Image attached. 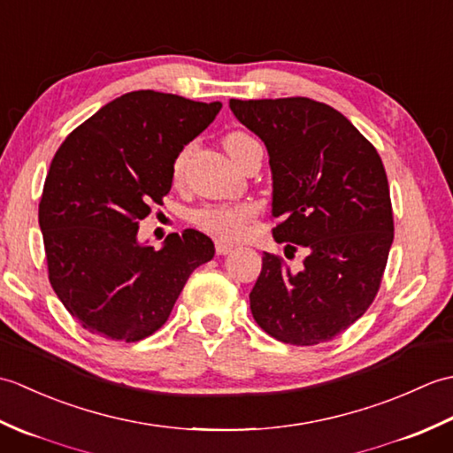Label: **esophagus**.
<instances>
[{
	"label": "esophagus",
	"mask_w": 453,
	"mask_h": 453,
	"mask_svg": "<svg viewBox=\"0 0 453 453\" xmlns=\"http://www.w3.org/2000/svg\"><path fill=\"white\" fill-rule=\"evenodd\" d=\"M234 249L232 242H226V239H216V253L218 255H227Z\"/></svg>",
	"instance_id": "34e87169"
}]
</instances>
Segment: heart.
<instances>
[{"instance_id":"heart-1","label":"heart","mask_w":453,"mask_h":453,"mask_svg":"<svg viewBox=\"0 0 453 453\" xmlns=\"http://www.w3.org/2000/svg\"><path fill=\"white\" fill-rule=\"evenodd\" d=\"M251 143H255V140L249 136V134L239 132V130L226 134V138H224V146H226L229 156H232V159L239 157V153L251 146ZM190 150H192L190 146L182 148L177 153L175 161H173V177L175 179H179L182 175V171H185ZM251 214H253V210L245 204L206 206V208L196 210L195 214H192V221H195L200 229H204V232H208L211 235L232 239V237H237L239 234H243L245 224L249 221V218H251Z\"/></svg>"}]
</instances>
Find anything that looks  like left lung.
<instances>
[{
	"mask_svg": "<svg viewBox=\"0 0 453 453\" xmlns=\"http://www.w3.org/2000/svg\"><path fill=\"white\" fill-rule=\"evenodd\" d=\"M229 109L271 157L274 242L307 251L300 273L265 253L249 294L255 321L286 344L333 341L372 305L388 265L393 210L380 153L313 99H232Z\"/></svg>",
	"mask_w": 453,
	"mask_h": 453,
	"instance_id": "left-lung-1",
	"label": "left lung"
}]
</instances>
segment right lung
<instances>
[{
  "label": "right lung",
  "mask_w": 453,
  "mask_h": 453,
  "mask_svg": "<svg viewBox=\"0 0 453 453\" xmlns=\"http://www.w3.org/2000/svg\"><path fill=\"white\" fill-rule=\"evenodd\" d=\"M221 103L132 91L104 104L58 148L38 224L48 278L73 319L109 341L136 342L169 319L214 243L196 229L156 251L138 242L140 219L171 190L177 153L204 132Z\"/></svg>",
  "instance_id": "1"
}]
</instances>
